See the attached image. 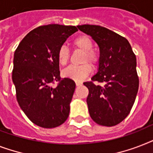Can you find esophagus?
<instances>
[{
    "label": "esophagus",
    "mask_w": 153,
    "mask_h": 153,
    "mask_svg": "<svg viewBox=\"0 0 153 153\" xmlns=\"http://www.w3.org/2000/svg\"><path fill=\"white\" fill-rule=\"evenodd\" d=\"M75 83H76L77 86H82V82H75Z\"/></svg>",
    "instance_id": "1"
}]
</instances>
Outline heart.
I'll list each match as a JSON object with an SVG mask.
<instances>
[{
	"instance_id": "1",
	"label": "heart",
	"mask_w": 153,
	"mask_h": 153,
	"mask_svg": "<svg viewBox=\"0 0 153 153\" xmlns=\"http://www.w3.org/2000/svg\"><path fill=\"white\" fill-rule=\"evenodd\" d=\"M74 46L76 48L85 52L84 62L89 61L92 64H95L98 62V56L92 51L93 43L90 37L87 36H80L77 37L73 42ZM70 51L65 45H62L57 51V59L60 65L65 66L69 61ZM92 71L91 66L88 63H85L80 66H70L62 71V75L66 78L71 79L74 81L80 82L88 76Z\"/></svg>"
}]
</instances>
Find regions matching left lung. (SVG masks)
Segmentation results:
<instances>
[{
  "label": "left lung",
  "mask_w": 153,
  "mask_h": 153,
  "mask_svg": "<svg viewBox=\"0 0 153 153\" xmlns=\"http://www.w3.org/2000/svg\"><path fill=\"white\" fill-rule=\"evenodd\" d=\"M91 36L99 47L98 72L84 85L88 88L86 98L91 118L104 126H114L128 116L139 87L137 59L130 44L111 30L98 25L77 26Z\"/></svg>",
  "instance_id": "obj_1"
}]
</instances>
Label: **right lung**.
I'll return each instance as SVG.
<instances>
[{
    "mask_svg": "<svg viewBox=\"0 0 153 153\" xmlns=\"http://www.w3.org/2000/svg\"><path fill=\"white\" fill-rule=\"evenodd\" d=\"M76 31L75 26H40L25 36L14 53L12 78L18 104L42 128L59 126L69 116L76 85L71 79H60L57 51ZM55 81L60 83L54 88Z\"/></svg>",
    "mask_w": 153,
    "mask_h": 153,
    "instance_id": "obj_1",
    "label": "right lung"
}]
</instances>
